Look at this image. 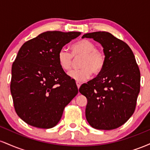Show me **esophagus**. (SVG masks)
Returning a JSON list of instances; mask_svg holds the SVG:
<instances>
[{
    "instance_id": "1",
    "label": "esophagus",
    "mask_w": 150,
    "mask_h": 150,
    "mask_svg": "<svg viewBox=\"0 0 150 150\" xmlns=\"http://www.w3.org/2000/svg\"><path fill=\"white\" fill-rule=\"evenodd\" d=\"M76 85H77V88H80V87L81 86V83L80 82H76Z\"/></svg>"
}]
</instances>
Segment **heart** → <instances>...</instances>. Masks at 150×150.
I'll return each instance as SVG.
<instances>
[{"label":"heart","mask_w":150,"mask_h":150,"mask_svg":"<svg viewBox=\"0 0 150 150\" xmlns=\"http://www.w3.org/2000/svg\"><path fill=\"white\" fill-rule=\"evenodd\" d=\"M73 57H82L79 66L80 68L72 70L68 75L76 82L87 80L92 75H99L104 70L106 64V56L104 52L97 49L94 43L87 39H81L71 46V52L66 48H62L58 53V61L63 70L71 68Z\"/></svg>","instance_id":"1"}]
</instances>
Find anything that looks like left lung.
Here are the masks:
<instances>
[{
	"mask_svg": "<svg viewBox=\"0 0 150 150\" xmlns=\"http://www.w3.org/2000/svg\"><path fill=\"white\" fill-rule=\"evenodd\" d=\"M104 48L106 64L95 78L79 89L87 99V120L92 128L113 130L124 124L135 111L140 89V72L132 50L109 32L84 34Z\"/></svg>",
	"mask_w": 150,
	"mask_h": 150,
	"instance_id": "obj_1",
	"label": "left lung"
}]
</instances>
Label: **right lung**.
<instances>
[{"mask_svg": "<svg viewBox=\"0 0 150 150\" xmlns=\"http://www.w3.org/2000/svg\"><path fill=\"white\" fill-rule=\"evenodd\" d=\"M81 34L49 31L26 42L12 65L10 92L15 111L27 124L51 128L78 93L76 84L65 73L58 53Z\"/></svg>", "mask_w": 150, "mask_h": 150, "instance_id": "add662e5", "label": "right lung"}]
</instances>
